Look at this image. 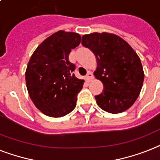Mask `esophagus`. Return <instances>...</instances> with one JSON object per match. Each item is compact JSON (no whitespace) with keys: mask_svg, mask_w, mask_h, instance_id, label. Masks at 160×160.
Returning <instances> with one entry per match:
<instances>
[{"mask_svg":"<svg viewBox=\"0 0 160 160\" xmlns=\"http://www.w3.org/2000/svg\"><path fill=\"white\" fill-rule=\"evenodd\" d=\"M92 78H93V75H92V73L91 72H88V74H87L86 79L88 82H90Z\"/></svg>","mask_w":160,"mask_h":160,"instance_id":"obj_1","label":"esophagus"}]
</instances>
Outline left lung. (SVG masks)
<instances>
[{
  "label": "left lung",
  "instance_id": "obj_1",
  "mask_svg": "<svg viewBox=\"0 0 160 160\" xmlns=\"http://www.w3.org/2000/svg\"><path fill=\"white\" fill-rule=\"evenodd\" d=\"M82 44L97 59L94 76L103 84L102 93L95 96L98 105L110 113H119L132 106L143 86L144 73L141 61L123 39L111 33L84 35Z\"/></svg>",
  "mask_w": 160,
  "mask_h": 160
}]
</instances>
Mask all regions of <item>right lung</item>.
Returning <instances> with one entry per match:
<instances>
[{
    "mask_svg": "<svg viewBox=\"0 0 160 160\" xmlns=\"http://www.w3.org/2000/svg\"><path fill=\"white\" fill-rule=\"evenodd\" d=\"M80 42L78 33L58 31L38 46L27 64L26 82L30 98L49 117H63L76 107L77 95L84 81L75 77V65L68 57Z\"/></svg>",
    "mask_w": 160,
    "mask_h": 160,
    "instance_id": "obj_1",
    "label": "right lung"
}]
</instances>
